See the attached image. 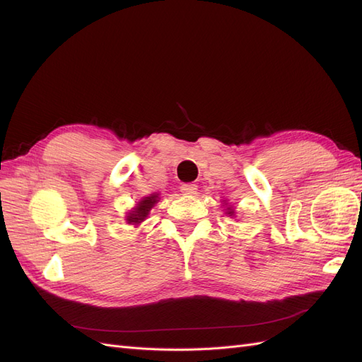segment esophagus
<instances>
[{
  "mask_svg": "<svg viewBox=\"0 0 362 362\" xmlns=\"http://www.w3.org/2000/svg\"><path fill=\"white\" fill-rule=\"evenodd\" d=\"M181 192H182V194L193 196V194H196V192H198V185H194V184H182L181 185Z\"/></svg>",
  "mask_w": 362,
  "mask_h": 362,
  "instance_id": "obj_1",
  "label": "esophagus"
}]
</instances>
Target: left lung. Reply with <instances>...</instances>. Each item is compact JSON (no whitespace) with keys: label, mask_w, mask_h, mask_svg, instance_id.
I'll use <instances>...</instances> for the list:
<instances>
[{"label":"left lung","mask_w":362,"mask_h":362,"mask_svg":"<svg viewBox=\"0 0 362 362\" xmlns=\"http://www.w3.org/2000/svg\"><path fill=\"white\" fill-rule=\"evenodd\" d=\"M222 202H223L222 206H225V214H226L228 217L234 218V217H235V210L233 208V205H229L226 201H222Z\"/></svg>","instance_id":"obj_1"}]
</instances>
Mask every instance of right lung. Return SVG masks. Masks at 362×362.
Returning <instances> with one entry per match:
<instances>
[{"label": "right lung", "mask_w": 362, "mask_h": 362, "mask_svg": "<svg viewBox=\"0 0 362 362\" xmlns=\"http://www.w3.org/2000/svg\"><path fill=\"white\" fill-rule=\"evenodd\" d=\"M158 201H160V193H152L149 196H144V198L139 199V202L127 213L125 222L129 225H134L137 228L141 222L146 221L149 211L154 208V205Z\"/></svg>", "instance_id": "right-lung-1"}]
</instances>
